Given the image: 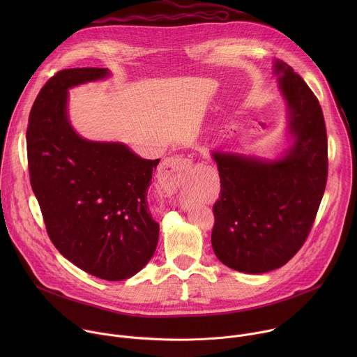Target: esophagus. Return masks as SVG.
I'll return each instance as SVG.
<instances>
[{
	"label": "esophagus",
	"instance_id": "34e87169",
	"mask_svg": "<svg viewBox=\"0 0 357 357\" xmlns=\"http://www.w3.org/2000/svg\"><path fill=\"white\" fill-rule=\"evenodd\" d=\"M192 168V160L183 155L165 158L160 165V183L167 192H175L188 178Z\"/></svg>",
	"mask_w": 357,
	"mask_h": 357
}]
</instances>
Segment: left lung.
I'll use <instances>...</instances> for the list:
<instances>
[{
  "instance_id": "obj_1",
  "label": "left lung",
  "mask_w": 357,
  "mask_h": 357,
  "mask_svg": "<svg viewBox=\"0 0 357 357\" xmlns=\"http://www.w3.org/2000/svg\"><path fill=\"white\" fill-rule=\"evenodd\" d=\"M295 138L287 155L261 161L215 152L220 195L212 247L227 267L261 274L287 264L307 240L328 179V138L319 101L282 61L274 62Z\"/></svg>"
}]
</instances>
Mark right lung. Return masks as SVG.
<instances>
[{"label": "right lung", "mask_w": 357, "mask_h": 357, "mask_svg": "<svg viewBox=\"0 0 357 357\" xmlns=\"http://www.w3.org/2000/svg\"><path fill=\"white\" fill-rule=\"evenodd\" d=\"M107 75L101 68H75L50 77L33 101L26 151L31 186L54 245L80 270L121 281L137 274L158 244L160 225L146 195L160 160L73 131L68 89Z\"/></svg>", "instance_id": "1"}]
</instances>
